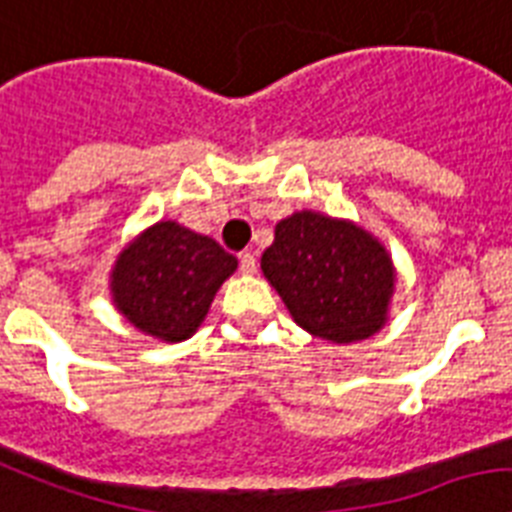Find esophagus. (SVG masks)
Here are the masks:
<instances>
[{
	"instance_id": "obj_1",
	"label": "esophagus",
	"mask_w": 512,
	"mask_h": 512,
	"mask_svg": "<svg viewBox=\"0 0 512 512\" xmlns=\"http://www.w3.org/2000/svg\"><path fill=\"white\" fill-rule=\"evenodd\" d=\"M239 270H242L244 276H252L257 270V257L252 255V252H244V255L239 257Z\"/></svg>"
}]
</instances>
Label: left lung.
I'll return each mask as SVG.
<instances>
[{
	"mask_svg": "<svg viewBox=\"0 0 512 512\" xmlns=\"http://www.w3.org/2000/svg\"><path fill=\"white\" fill-rule=\"evenodd\" d=\"M260 268L294 323L318 339L360 342L389 321L397 268L384 244L355 220L315 210L278 220Z\"/></svg>",
	"mask_w": 512,
	"mask_h": 512,
	"instance_id": "left-lung-1",
	"label": "left lung"
}]
</instances>
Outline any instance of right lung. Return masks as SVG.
Returning a JSON list of instances; mask_svg holds the SVG:
<instances>
[{
    "label": "right lung",
    "mask_w": 512,
    "mask_h": 512,
    "mask_svg": "<svg viewBox=\"0 0 512 512\" xmlns=\"http://www.w3.org/2000/svg\"><path fill=\"white\" fill-rule=\"evenodd\" d=\"M236 265V257L210 236L194 234L176 220H157L112 265V305L141 334L184 342L202 326Z\"/></svg>",
    "instance_id": "add662e5"
}]
</instances>
